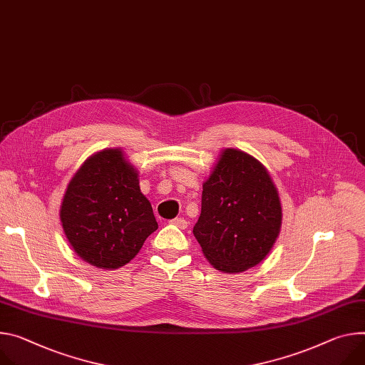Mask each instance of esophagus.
Segmentation results:
<instances>
[{"instance_id": "esophagus-1", "label": "esophagus", "mask_w": 365, "mask_h": 365, "mask_svg": "<svg viewBox=\"0 0 365 365\" xmlns=\"http://www.w3.org/2000/svg\"><path fill=\"white\" fill-rule=\"evenodd\" d=\"M173 225H176V227H179L180 230H185L186 227H187V221L185 220V218H173L172 221H170Z\"/></svg>"}]
</instances>
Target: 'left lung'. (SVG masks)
<instances>
[{
    "label": "left lung",
    "instance_id": "1",
    "mask_svg": "<svg viewBox=\"0 0 365 365\" xmlns=\"http://www.w3.org/2000/svg\"><path fill=\"white\" fill-rule=\"evenodd\" d=\"M202 189L193 236L208 262L227 274L256 267L274 247L282 222L268 170L250 154L225 148Z\"/></svg>",
    "mask_w": 365,
    "mask_h": 365
}]
</instances>
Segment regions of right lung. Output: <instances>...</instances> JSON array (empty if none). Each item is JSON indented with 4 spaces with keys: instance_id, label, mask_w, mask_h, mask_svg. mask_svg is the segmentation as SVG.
I'll return each instance as SVG.
<instances>
[{
    "instance_id": "1",
    "label": "right lung",
    "mask_w": 365,
    "mask_h": 365,
    "mask_svg": "<svg viewBox=\"0 0 365 365\" xmlns=\"http://www.w3.org/2000/svg\"><path fill=\"white\" fill-rule=\"evenodd\" d=\"M59 218L74 252L101 269H118L141 250L158 228L138 172L120 148L88 157L61 204Z\"/></svg>"
}]
</instances>
